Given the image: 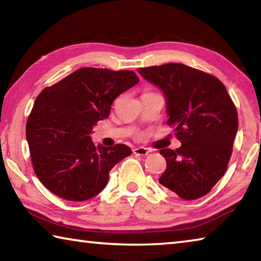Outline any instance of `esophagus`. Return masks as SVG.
<instances>
[{
	"instance_id": "34e87169",
	"label": "esophagus",
	"mask_w": 261,
	"mask_h": 261,
	"mask_svg": "<svg viewBox=\"0 0 261 261\" xmlns=\"http://www.w3.org/2000/svg\"><path fill=\"white\" fill-rule=\"evenodd\" d=\"M149 152H151V151H149V149L146 148V147H137V148L134 149V153L136 154V155H139V156L147 155Z\"/></svg>"
}]
</instances>
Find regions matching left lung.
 <instances>
[{
  "mask_svg": "<svg viewBox=\"0 0 261 261\" xmlns=\"http://www.w3.org/2000/svg\"><path fill=\"white\" fill-rule=\"evenodd\" d=\"M146 81L166 95L168 125L182 146L163 148L167 168L163 187L185 200L208 193L226 173L238 116L226 86L213 74L182 63L139 68Z\"/></svg>",
  "mask_w": 261,
  "mask_h": 261,
  "instance_id": "1",
  "label": "left lung"
}]
</instances>
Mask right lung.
<instances>
[{
    "label": "right lung",
    "instance_id": "right-lung-1",
    "mask_svg": "<svg viewBox=\"0 0 261 261\" xmlns=\"http://www.w3.org/2000/svg\"><path fill=\"white\" fill-rule=\"evenodd\" d=\"M138 82L130 70L82 68L43 88L29 115L26 139L34 173L50 192L84 201L105 189L109 171L131 149L95 147L90 135L109 116L114 100Z\"/></svg>",
    "mask_w": 261,
    "mask_h": 261
}]
</instances>
